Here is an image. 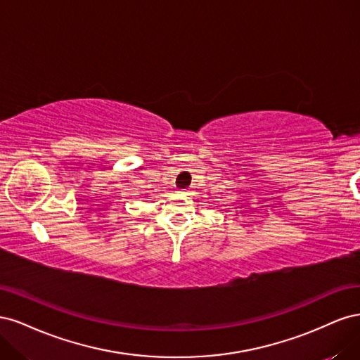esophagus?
I'll return each instance as SVG.
<instances>
[{
	"label": "esophagus",
	"instance_id": "obj_1",
	"mask_svg": "<svg viewBox=\"0 0 360 360\" xmlns=\"http://www.w3.org/2000/svg\"><path fill=\"white\" fill-rule=\"evenodd\" d=\"M188 192H189V191H188Z\"/></svg>",
	"mask_w": 360,
	"mask_h": 360
}]
</instances>
